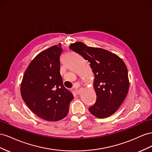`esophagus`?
I'll use <instances>...</instances> for the list:
<instances>
[{
    "label": "esophagus",
    "instance_id": "1",
    "mask_svg": "<svg viewBox=\"0 0 152 152\" xmlns=\"http://www.w3.org/2000/svg\"><path fill=\"white\" fill-rule=\"evenodd\" d=\"M83 88H80V89H78L77 90H76V94H77V95H79L82 91H83Z\"/></svg>",
    "mask_w": 152,
    "mask_h": 152
}]
</instances>
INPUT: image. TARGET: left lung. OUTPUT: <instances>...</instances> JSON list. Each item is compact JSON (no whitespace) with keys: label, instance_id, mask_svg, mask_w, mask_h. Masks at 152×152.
<instances>
[{"label":"left lung","instance_id":"obj_1","mask_svg":"<svg viewBox=\"0 0 152 152\" xmlns=\"http://www.w3.org/2000/svg\"><path fill=\"white\" fill-rule=\"evenodd\" d=\"M69 48L88 60L94 74L97 99L88 108L89 111L100 118L111 116L122 104L129 90L128 71L125 63L109 51L89 47L82 42L71 44Z\"/></svg>","mask_w":152,"mask_h":152}]
</instances>
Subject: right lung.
<instances>
[{
  "instance_id": "right-lung-1",
  "label": "right lung",
  "mask_w": 152,
  "mask_h": 152,
  "mask_svg": "<svg viewBox=\"0 0 152 152\" xmlns=\"http://www.w3.org/2000/svg\"><path fill=\"white\" fill-rule=\"evenodd\" d=\"M61 45L42 51L30 62L21 84V94L29 109L47 121H58L68 113L72 94L63 85L60 74Z\"/></svg>"
}]
</instances>
